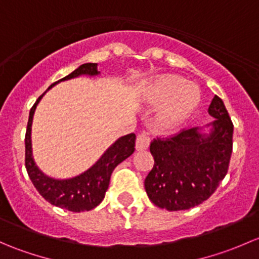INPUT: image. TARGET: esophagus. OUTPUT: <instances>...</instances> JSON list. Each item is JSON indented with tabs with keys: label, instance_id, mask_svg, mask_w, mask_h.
Returning a JSON list of instances; mask_svg holds the SVG:
<instances>
[{
	"label": "esophagus",
	"instance_id": "obj_1",
	"mask_svg": "<svg viewBox=\"0 0 259 259\" xmlns=\"http://www.w3.org/2000/svg\"><path fill=\"white\" fill-rule=\"evenodd\" d=\"M150 145V138L148 137L146 133H142V134L138 135L137 143H135V148L137 150H145Z\"/></svg>",
	"mask_w": 259,
	"mask_h": 259
}]
</instances>
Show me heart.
Returning <instances> with one entry per match:
<instances>
[{
	"label": "heart",
	"instance_id": "heart-1",
	"mask_svg": "<svg viewBox=\"0 0 259 259\" xmlns=\"http://www.w3.org/2000/svg\"><path fill=\"white\" fill-rule=\"evenodd\" d=\"M193 85H185L178 76H161L149 83L145 99L151 105H161L156 114V124L163 129H173L182 124L195 110L199 94Z\"/></svg>",
	"mask_w": 259,
	"mask_h": 259
}]
</instances>
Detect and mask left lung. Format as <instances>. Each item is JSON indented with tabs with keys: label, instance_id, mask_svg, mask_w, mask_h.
Here are the masks:
<instances>
[{
	"label": "left lung",
	"instance_id": "8db88e82",
	"mask_svg": "<svg viewBox=\"0 0 259 259\" xmlns=\"http://www.w3.org/2000/svg\"><path fill=\"white\" fill-rule=\"evenodd\" d=\"M208 113L213 121L183 130L150 144L154 166L145 178L149 199L166 210L202 204L215 192L228 171L233 124L224 103L214 96Z\"/></svg>",
	"mask_w": 259,
	"mask_h": 259
}]
</instances>
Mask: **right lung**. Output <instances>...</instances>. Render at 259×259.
<instances>
[{"label": "right lung", "mask_w": 259, "mask_h": 259, "mask_svg": "<svg viewBox=\"0 0 259 259\" xmlns=\"http://www.w3.org/2000/svg\"><path fill=\"white\" fill-rule=\"evenodd\" d=\"M100 71L98 70V64L88 62L82 64L70 75L65 76L64 79L59 80L57 82L52 83L51 86L37 99L35 105L30 111L27 122V130H26L25 146H26V169H27L28 177L33 183L36 189L41 195L51 203L55 207L62 208L70 211H85L91 210L98 207L103 202L105 193L109 188L110 177L114 169L119 165L121 161L129 158L135 150V137L134 133L124 135L119 138L106 149L103 155L93 164L89 169L82 173L71 178H52L44 173L33 159L32 154V121L35 115L36 108L41 99L44 98L50 89L54 88L56 83L61 81H67L80 76H98Z\"/></svg>", "instance_id": "right-lung-1"}]
</instances>
